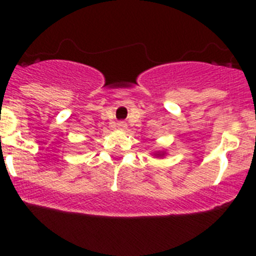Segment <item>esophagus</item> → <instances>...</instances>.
<instances>
[{
    "instance_id": "34e87169",
    "label": "esophagus",
    "mask_w": 256,
    "mask_h": 256,
    "mask_svg": "<svg viewBox=\"0 0 256 256\" xmlns=\"http://www.w3.org/2000/svg\"><path fill=\"white\" fill-rule=\"evenodd\" d=\"M118 128H120V130H124V128H126V124L124 122V121H121V122H118Z\"/></svg>"
}]
</instances>
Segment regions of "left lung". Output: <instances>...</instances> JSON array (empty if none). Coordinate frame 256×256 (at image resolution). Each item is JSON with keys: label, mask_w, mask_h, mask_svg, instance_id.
<instances>
[{"label": "left lung", "mask_w": 256, "mask_h": 256, "mask_svg": "<svg viewBox=\"0 0 256 256\" xmlns=\"http://www.w3.org/2000/svg\"><path fill=\"white\" fill-rule=\"evenodd\" d=\"M154 154V157H158V158H162V157L166 156L167 152L164 151V150H161V151H156V152H154V154Z\"/></svg>", "instance_id": "1"}]
</instances>
